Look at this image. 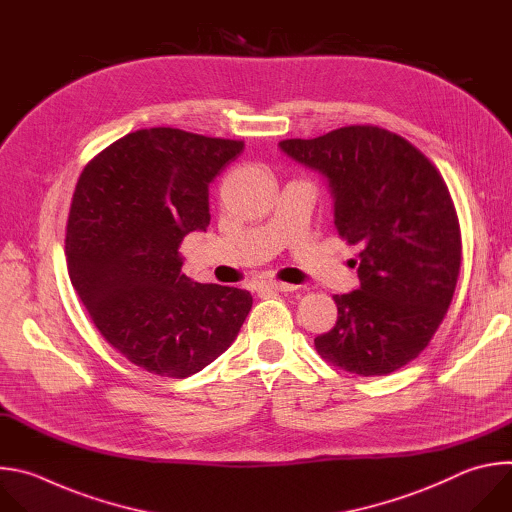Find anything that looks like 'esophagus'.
Segmentation results:
<instances>
[{
	"mask_svg": "<svg viewBox=\"0 0 512 512\" xmlns=\"http://www.w3.org/2000/svg\"><path fill=\"white\" fill-rule=\"evenodd\" d=\"M258 288L262 290H274V292H286V290H294L292 284H286V282H280V280H264L258 284Z\"/></svg>",
	"mask_w": 512,
	"mask_h": 512,
	"instance_id": "1",
	"label": "esophagus"
}]
</instances>
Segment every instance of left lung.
<instances>
[{"label": "left lung", "instance_id": "8db88e82", "mask_svg": "<svg viewBox=\"0 0 512 512\" xmlns=\"http://www.w3.org/2000/svg\"><path fill=\"white\" fill-rule=\"evenodd\" d=\"M280 149L329 179L337 232L361 248V286L333 296L337 323L315 339L317 353L363 377L401 369L430 345L460 274L462 234L444 177L410 141L373 125L284 139Z\"/></svg>", "mask_w": 512, "mask_h": 512}]
</instances>
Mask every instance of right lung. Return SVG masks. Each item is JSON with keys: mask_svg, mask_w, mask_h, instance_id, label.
Wrapping results in <instances>:
<instances>
[{"mask_svg": "<svg viewBox=\"0 0 512 512\" xmlns=\"http://www.w3.org/2000/svg\"><path fill=\"white\" fill-rule=\"evenodd\" d=\"M244 141L171 127L141 129L82 169L66 222L74 290L107 343L133 365L183 379L220 357L252 309V294L197 284L179 246L210 224V183Z\"/></svg>", "mask_w": 512, "mask_h": 512, "instance_id": "obj_1", "label": "right lung"}]
</instances>
